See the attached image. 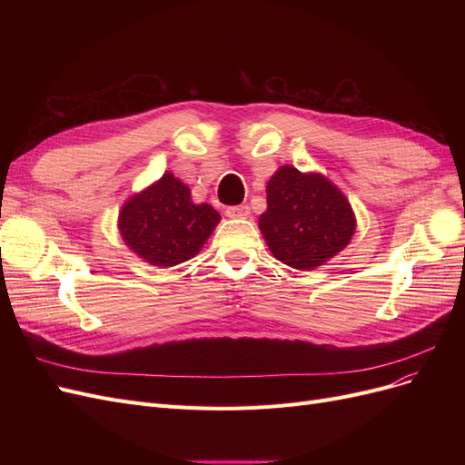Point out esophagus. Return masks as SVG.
Instances as JSON below:
<instances>
[{
    "instance_id": "obj_1",
    "label": "esophagus",
    "mask_w": 465,
    "mask_h": 465,
    "mask_svg": "<svg viewBox=\"0 0 465 465\" xmlns=\"http://www.w3.org/2000/svg\"><path fill=\"white\" fill-rule=\"evenodd\" d=\"M224 215L231 219H246L250 217V207L248 205H232L224 209Z\"/></svg>"
}]
</instances>
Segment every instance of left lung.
<instances>
[{"label":"left lung","instance_id":"obj_1","mask_svg":"<svg viewBox=\"0 0 465 465\" xmlns=\"http://www.w3.org/2000/svg\"><path fill=\"white\" fill-rule=\"evenodd\" d=\"M265 192L267 209L260 217V231L279 262L306 272L349 244L355 215L328 178L281 166Z\"/></svg>","mask_w":465,"mask_h":465}]
</instances>
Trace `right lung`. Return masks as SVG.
I'll use <instances>...</instances> for the list:
<instances>
[{"label":"right lung","mask_w":465,"mask_h":465,"mask_svg":"<svg viewBox=\"0 0 465 465\" xmlns=\"http://www.w3.org/2000/svg\"><path fill=\"white\" fill-rule=\"evenodd\" d=\"M219 219L211 205H195L190 188L166 173L122 207L120 232L137 256L171 267L198 254Z\"/></svg>","instance_id":"obj_1"}]
</instances>
